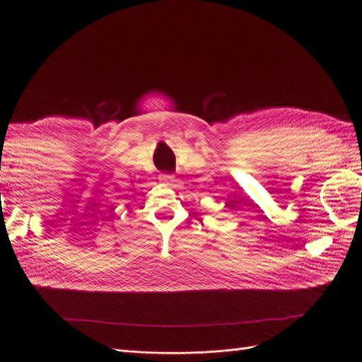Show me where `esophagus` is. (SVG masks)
Wrapping results in <instances>:
<instances>
[{"instance_id": "34e87169", "label": "esophagus", "mask_w": 362, "mask_h": 362, "mask_svg": "<svg viewBox=\"0 0 362 362\" xmlns=\"http://www.w3.org/2000/svg\"><path fill=\"white\" fill-rule=\"evenodd\" d=\"M160 180H163L167 186H176V179H174L173 174H164Z\"/></svg>"}]
</instances>
